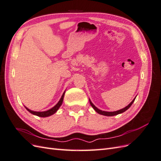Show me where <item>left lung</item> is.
I'll return each mask as SVG.
<instances>
[{
  "instance_id": "left-lung-1",
  "label": "left lung",
  "mask_w": 161,
  "mask_h": 161,
  "mask_svg": "<svg viewBox=\"0 0 161 161\" xmlns=\"http://www.w3.org/2000/svg\"><path fill=\"white\" fill-rule=\"evenodd\" d=\"M135 99H136V98H135ZM135 99H134L132 101H131V103H130L128 106H126L125 108H123V109H120V110L116 111H113V112H108V111H101V110L99 109L98 108H97L96 107L91 103V101L90 100H89V101H90L91 105L92 107V108H93L98 114H101V115H106V116H114V115H118V114H119L123 113V112H124V111H125L127 109H128L130 108V106H131V105H132V103H134V101H135Z\"/></svg>"
}]
</instances>
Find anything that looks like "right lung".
<instances>
[{
    "mask_svg": "<svg viewBox=\"0 0 161 161\" xmlns=\"http://www.w3.org/2000/svg\"><path fill=\"white\" fill-rule=\"evenodd\" d=\"M64 92L63 93L61 99H60V101H58V103L53 107V108H52V109L47 110L46 111H42V112H37V111H31L30 109H27V108H25L28 111H30L31 114H33V115H36L37 116H39V117H42V118H45V117H48L50 115H53V114H55L56 112L57 111V110L59 109L60 107L61 106L62 102H63V99H64Z\"/></svg>",
    "mask_w": 161,
    "mask_h": 161,
    "instance_id": "right-lung-1",
    "label": "right lung"
}]
</instances>
